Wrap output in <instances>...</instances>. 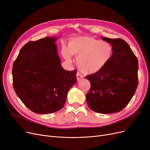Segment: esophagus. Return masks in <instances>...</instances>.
Listing matches in <instances>:
<instances>
[{
  "label": "esophagus",
  "instance_id": "34e87169",
  "mask_svg": "<svg viewBox=\"0 0 150 150\" xmlns=\"http://www.w3.org/2000/svg\"><path fill=\"white\" fill-rule=\"evenodd\" d=\"M76 78H77V80L79 81L81 79H82V78H84V76L83 75H81V74H80L79 72H78L76 74Z\"/></svg>",
  "mask_w": 150,
  "mask_h": 150
}]
</instances>
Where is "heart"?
Wrapping results in <instances>:
<instances>
[{
  "label": "heart",
  "mask_w": 150,
  "mask_h": 150,
  "mask_svg": "<svg viewBox=\"0 0 150 150\" xmlns=\"http://www.w3.org/2000/svg\"><path fill=\"white\" fill-rule=\"evenodd\" d=\"M112 54L113 48L110 43L85 36L72 39L68 47L62 48V54L67 61H72L73 54L77 56V66L86 74L101 71L108 64Z\"/></svg>",
  "instance_id": "obj_1"
}]
</instances>
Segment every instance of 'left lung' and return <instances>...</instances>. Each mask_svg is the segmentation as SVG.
<instances>
[{"label": "left lung", "instance_id": "1", "mask_svg": "<svg viewBox=\"0 0 150 150\" xmlns=\"http://www.w3.org/2000/svg\"><path fill=\"white\" fill-rule=\"evenodd\" d=\"M111 44L113 54L100 72L86 78L91 83L86 101L92 111L101 114L118 112L125 108L138 85V60L128 43L120 38L101 37Z\"/></svg>", "mask_w": 150, "mask_h": 150}]
</instances>
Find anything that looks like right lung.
<instances>
[{
    "instance_id": "1",
    "label": "right lung",
    "mask_w": 150,
    "mask_h": 150,
    "mask_svg": "<svg viewBox=\"0 0 150 150\" xmlns=\"http://www.w3.org/2000/svg\"><path fill=\"white\" fill-rule=\"evenodd\" d=\"M54 37L30 41L21 49L13 65V88L31 111L45 114L64 106L67 93L76 81L77 71L61 65Z\"/></svg>"
}]
</instances>
